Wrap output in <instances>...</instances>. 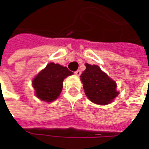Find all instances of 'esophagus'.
I'll return each instance as SVG.
<instances>
[{"instance_id": "esophagus-1", "label": "esophagus", "mask_w": 149, "mask_h": 149, "mask_svg": "<svg viewBox=\"0 0 149 149\" xmlns=\"http://www.w3.org/2000/svg\"><path fill=\"white\" fill-rule=\"evenodd\" d=\"M75 74H76V75H77V76H78V77H79V76H80V75L81 74V70H77V71L75 72Z\"/></svg>"}]
</instances>
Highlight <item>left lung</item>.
Wrapping results in <instances>:
<instances>
[{
  "label": "left lung",
  "mask_w": 149,
  "mask_h": 149,
  "mask_svg": "<svg viewBox=\"0 0 149 149\" xmlns=\"http://www.w3.org/2000/svg\"><path fill=\"white\" fill-rule=\"evenodd\" d=\"M86 68L81 75L85 95L89 100L100 105L112 102L118 96L116 83L99 66L85 64Z\"/></svg>",
  "instance_id": "8db88e82"
}]
</instances>
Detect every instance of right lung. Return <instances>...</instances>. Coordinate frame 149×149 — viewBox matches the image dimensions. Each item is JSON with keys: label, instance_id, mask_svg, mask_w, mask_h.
Listing matches in <instances>:
<instances>
[{"label": "right lung", "instance_id": "1", "mask_svg": "<svg viewBox=\"0 0 149 149\" xmlns=\"http://www.w3.org/2000/svg\"><path fill=\"white\" fill-rule=\"evenodd\" d=\"M72 74L67 67L53 62L48 64L32 81L36 97L45 102L55 100L61 93L64 79Z\"/></svg>", "mask_w": 149, "mask_h": 149}]
</instances>
